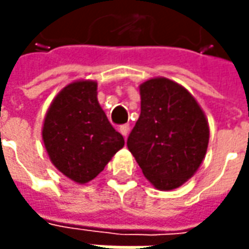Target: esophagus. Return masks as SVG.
<instances>
[{
	"label": "esophagus",
	"instance_id": "esophagus-1",
	"mask_svg": "<svg viewBox=\"0 0 249 249\" xmlns=\"http://www.w3.org/2000/svg\"><path fill=\"white\" fill-rule=\"evenodd\" d=\"M129 130H130L129 124H122V126L119 127V131L123 134V137H124V139L129 136Z\"/></svg>",
	"mask_w": 249,
	"mask_h": 249
}]
</instances>
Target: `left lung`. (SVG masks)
I'll return each instance as SVG.
<instances>
[{
    "label": "left lung",
    "mask_w": 249,
    "mask_h": 249,
    "mask_svg": "<svg viewBox=\"0 0 249 249\" xmlns=\"http://www.w3.org/2000/svg\"><path fill=\"white\" fill-rule=\"evenodd\" d=\"M141 113L127 139L144 176L160 191L183 186L205 158L209 124L188 91L166 77L140 84Z\"/></svg>",
    "instance_id": "obj_1"
}]
</instances>
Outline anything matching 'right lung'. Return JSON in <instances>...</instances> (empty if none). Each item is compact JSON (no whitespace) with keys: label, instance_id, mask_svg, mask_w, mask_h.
Returning a JSON list of instances; mask_svg holds the SVG:
<instances>
[{"label":"right lung","instance_id":"add662e5","mask_svg":"<svg viewBox=\"0 0 249 249\" xmlns=\"http://www.w3.org/2000/svg\"><path fill=\"white\" fill-rule=\"evenodd\" d=\"M43 141L53 165L74 183L95 178L123 148L97 100V82L77 80L58 92L47 110Z\"/></svg>","mask_w":249,"mask_h":249}]
</instances>
